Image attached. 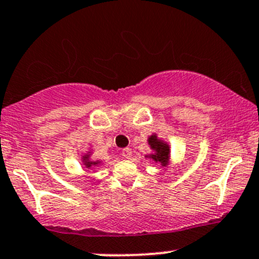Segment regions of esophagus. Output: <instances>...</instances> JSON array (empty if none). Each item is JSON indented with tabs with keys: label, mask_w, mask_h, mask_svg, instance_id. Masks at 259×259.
<instances>
[{
	"label": "esophagus",
	"mask_w": 259,
	"mask_h": 259,
	"mask_svg": "<svg viewBox=\"0 0 259 259\" xmlns=\"http://www.w3.org/2000/svg\"><path fill=\"white\" fill-rule=\"evenodd\" d=\"M122 156H123L124 159L132 158V149H131V148H124V149L122 150Z\"/></svg>",
	"instance_id": "34e87169"
}]
</instances>
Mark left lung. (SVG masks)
<instances>
[{"mask_svg":"<svg viewBox=\"0 0 259 259\" xmlns=\"http://www.w3.org/2000/svg\"><path fill=\"white\" fill-rule=\"evenodd\" d=\"M147 141L148 144H149V148L152 149V153L145 155L144 158L150 159L154 162H158L162 167H166L171 161V150L167 142L159 138L156 133H152Z\"/></svg>","mask_w":259,"mask_h":259,"instance_id":"8db88e82","label":"left lung"}]
</instances>
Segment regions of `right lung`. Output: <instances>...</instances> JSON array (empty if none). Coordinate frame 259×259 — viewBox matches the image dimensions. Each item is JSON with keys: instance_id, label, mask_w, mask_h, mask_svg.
I'll list each match as a JSON object with an SVG mask.
<instances>
[{"instance_id": "right-lung-1", "label": "right lung", "mask_w": 259, "mask_h": 259, "mask_svg": "<svg viewBox=\"0 0 259 259\" xmlns=\"http://www.w3.org/2000/svg\"><path fill=\"white\" fill-rule=\"evenodd\" d=\"M92 155H93V150L89 149V152L84 153L82 155V158H80V161H82V164L87 168L95 167V166H98V165H100L101 162H103L101 160H92Z\"/></svg>"}]
</instances>
